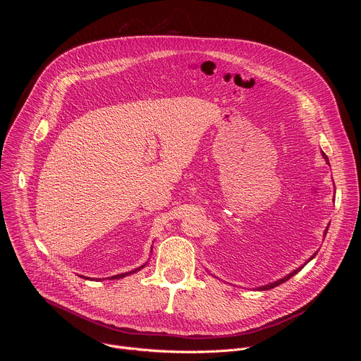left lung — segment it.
I'll return each instance as SVG.
<instances>
[{
  "label": "left lung",
  "mask_w": 361,
  "mask_h": 361,
  "mask_svg": "<svg viewBox=\"0 0 361 361\" xmlns=\"http://www.w3.org/2000/svg\"><path fill=\"white\" fill-rule=\"evenodd\" d=\"M322 154H323V159L326 160V163H327V164H330V163H329V159H327V156H326V154H324V152H322ZM327 230H329V226H327V227H326V230H324V237H326V234H327ZM316 254H317V251H316V252H314V254H313V255L310 257V259H308V260H307V262H305V263H304L302 266H300L298 269L293 270V271H291L290 274L284 276L283 279H280V280H277V281H273V283H269V284H264V286H260V287H255L254 290H259V291H264V290H270V288H274V287H277V286H280V284L286 283V281H287V280H290V279H291V277H293L294 274H297V273H298V271H300V270H301V269H302V267H304V266H305V264H307L308 262H312V260L314 259V257H316Z\"/></svg>",
  "instance_id": "1"
}]
</instances>
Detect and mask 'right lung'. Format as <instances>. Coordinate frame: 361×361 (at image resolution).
Returning a JSON list of instances; mask_svg holds the SVG:
<instances>
[{"instance_id": "1", "label": "right lung", "mask_w": 361, "mask_h": 361, "mask_svg": "<svg viewBox=\"0 0 361 361\" xmlns=\"http://www.w3.org/2000/svg\"><path fill=\"white\" fill-rule=\"evenodd\" d=\"M151 250H152V247H151ZM147 266V263L145 264H142V266H140V267H137V269H134V270H131V271H127V273H121V274H117V276H111V277H109V280H118V279H123V277H127V276H130V274H134V273H137V271H140L141 269H144ZM80 277H82V276H80ZM85 279V277H84ZM88 279V277H87ZM98 280H101V279H98ZM104 280V279H102ZM107 280V279H106Z\"/></svg>"}]
</instances>
